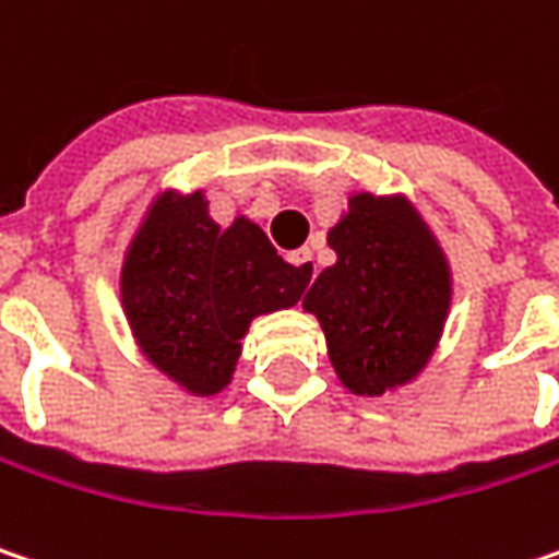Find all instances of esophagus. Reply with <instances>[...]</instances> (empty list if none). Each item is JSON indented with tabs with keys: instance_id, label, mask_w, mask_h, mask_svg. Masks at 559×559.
Returning <instances> with one entry per match:
<instances>
[{
	"instance_id": "1",
	"label": "esophagus",
	"mask_w": 559,
	"mask_h": 559,
	"mask_svg": "<svg viewBox=\"0 0 559 559\" xmlns=\"http://www.w3.org/2000/svg\"><path fill=\"white\" fill-rule=\"evenodd\" d=\"M287 262H290V265H297L304 278H312V275H316V262H312L310 249H297V252H290V255H287Z\"/></svg>"
}]
</instances>
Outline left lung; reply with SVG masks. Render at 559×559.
I'll list each match as a JSON object with an SVG mask.
<instances>
[{"mask_svg":"<svg viewBox=\"0 0 559 559\" xmlns=\"http://www.w3.org/2000/svg\"><path fill=\"white\" fill-rule=\"evenodd\" d=\"M304 310L322 325L329 360L354 395L399 392L427 370L452 307V269L408 195L354 192L329 230Z\"/></svg>","mask_w":559,"mask_h":559,"instance_id":"obj_1","label":"left lung"}]
</instances>
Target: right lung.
<instances>
[{
  "label": "right lung",
  "instance_id": "right-lung-1",
  "mask_svg": "<svg viewBox=\"0 0 559 559\" xmlns=\"http://www.w3.org/2000/svg\"><path fill=\"white\" fill-rule=\"evenodd\" d=\"M310 278L284 262L259 224H214L205 189H167L139 221L119 269L135 347L186 395L212 399L234 379L252 319L290 310Z\"/></svg>",
  "mask_w": 559,
  "mask_h": 559
}]
</instances>
